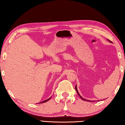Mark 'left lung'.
<instances>
[{
    "label": "left lung",
    "mask_w": 125,
    "mask_h": 125,
    "mask_svg": "<svg viewBox=\"0 0 125 125\" xmlns=\"http://www.w3.org/2000/svg\"><path fill=\"white\" fill-rule=\"evenodd\" d=\"M108 41H109V42H111V41H110V40H108ZM75 90H76V91H77V94H78V95H79V96H80V98H81L82 100H84V101H90V100H86V99H84V98H82V97L80 95V94H79V93H78V90H77V86H75ZM94 101H93V102H94Z\"/></svg>",
    "instance_id": "8db88e82"
}]
</instances>
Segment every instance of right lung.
<instances>
[{
  "label": "right lung",
  "mask_w": 125,
  "mask_h": 125,
  "mask_svg": "<svg viewBox=\"0 0 125 125\" xmlns=\"http://www.w3.org/2000/svg\"><path fill=\"white\" fill-rule=\"evenodd\" d=\"M51 98H50L49 99H47V100H45V101H42V102H41V103H40L39 104H40V103H46V102H47V101H48V100H50V99ZM38 104V103H37Z\"/></svg>",
  "instance_id": "add662e5"
}]
</instances>
